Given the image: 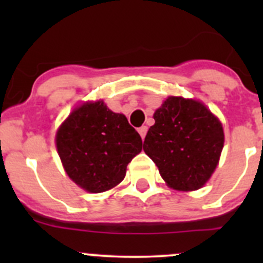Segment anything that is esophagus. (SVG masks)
<instances>
[{"instance_id": "1", "label": "esophagus", "mask_w": 263, "mask_h": 263, "mask_svg": "<svg viewBox=\"0 0 263 263\" xmlns=\"http://www.w3.org/2000/svg\"><path fill=\"white\" fill-rule=\"evenodd\" d=\"M146 132H147V127L146 126H141L139 128V134H140V136H141L142 140H144L145 136H146Z\"/></svg>"}]
</instances>
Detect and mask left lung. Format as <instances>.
I'll use <instances>...</instances> for the list:
<instances>
[{
    "mask_svg": "<svg viewBox=\"0 0 263 263\" xmlns=\"http://www.w3.org/2000/svg\"><path fill=\"white\" fill-rule=\"evenodd\" d=\"M153 117L155 123L145 137L144 151L165 184L183 192L202 188L219 165L224 147L220 119L201 100L173 95Z\"/></svg>",
    "mask_w": 263,
    "mask_h": 263,
    "instance_id": "8db88e82",
    "label": "left lung"
}]
</instances>
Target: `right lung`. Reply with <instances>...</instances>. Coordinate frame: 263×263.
I'll return each instance as SVG.
<instances>
[{
	"instance_id": "obj_1",
	"label": "right lung",
	"mask_w": 263,
	"mask_h": 263,
	"mask_svg": "<svg viewBox=\"0 0 263 263\" xmlns=\"http://www.w3.org/2000/svg\"><path fill=\"white\" fill-rule=\"evenodd\" d=\"M55 147L68 178L86 192L100 193L123 181L142 140L126 116L112 112L104 100H86L60 124Z\"/></svg>"
}]
</instances>
